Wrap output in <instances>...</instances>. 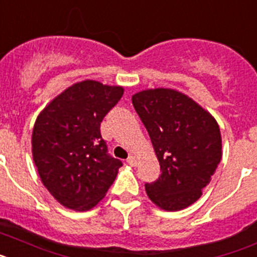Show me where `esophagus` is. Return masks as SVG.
I'll return each mask as SVG.
<instances>
[{"instance_id": "esophagus-1", "label": "esophagus", "mask_w": 257, "mask_h": 257, "mask_svg": "<svg viewBox=\"0 0 257 257\" xmlns=\"http://www.w3.org/2000/svg\"><path fill=\"white\" fill-rule=\"evenodd\" d=\"M126 163L132 166V167H135V166H137V159H136L133 155H129L128 159H126Z\"/></svg>"}]
</instances>
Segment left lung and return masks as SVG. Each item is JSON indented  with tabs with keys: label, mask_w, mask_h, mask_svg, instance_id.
Listing matches in <instances>:
<instances>
[{
	"label": "left lung",
	"mask_w": 257,
	"mask_h": 257,
	"mask_svg": "<svg viewBox=\"0 0 257 257\" xmlns=\"http://www.w3.org/2000/svg\"><path fill=\"white\" fill-rule=\"evenodd\" d=\"M152 140L161 176L146 183L149 198L167 212L201 197L222 158L219 126L201 105L172 88H150L132 96Z\"/></svg>",
	"instance_id": "8db88e82"
}]
</instances>
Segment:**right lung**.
<instances>
[{
    "instance_id": "add662e5",
    "label": "right lung",
    "mask_w": 257,
    "mask_h": 257,
    "mask_svg": "<svg viewBox=\"0 0 257 257\" xmlns=\"http://www.w3.org/2000/svg\"><path fill=\"white\" fill-rule=\"evenodd\" d=\"M124 94L98 81L74 83L36 118L32 157L44 187L65 208L85 212L105 196L121 161L107 152L100 122Z\"/></svg>"
}]
</instances>
